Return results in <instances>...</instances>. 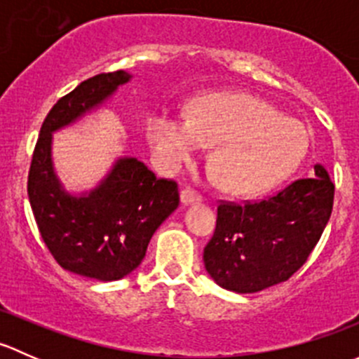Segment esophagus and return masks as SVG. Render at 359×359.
<instances>
[{
  "label": "esophagus",
  "mask_w": 359,
  "mask_h": 359,
  "mask_svg": "<svg viewBox=\"0 0 359 359\" xmlns=\"http://www.w3.org/2000/svg\"><path fill=\"white\" fill-rule=\"evenodd\" d=\"M201 196L198 193H194L193 189H182L180 191V203L184 206L187 205H193V203H200Z\"/></svg>",
  "instance_id": "obj_1"
}]
</instances>
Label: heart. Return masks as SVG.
<instances>
[{
	"instance_id": "heart-1",
	"label": "heart",
	"mask_w": 359,
	"mask_h": 359,
	"mask_svg": "<svg viewBox=\"0 0 359 359\" xmlns=\"http://www.w3.org/2000/svg\"><path fill=\"white\" fill-rule=\"evenodd\" d=\"M146 135L154 159L175 172L205 149L224 191L255 196L287 179L309 149V133L297 119L281 116L262 99L241 92L196 97L189 118L158 107L147 118Z\"/></svg>"
}]
</instances>
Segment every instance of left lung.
<instances>
[{"instance_id":"1","label":"left lung","mask_w":359,"mask_h":359,"mask_svg":"<svg viewBox=\"0 0 359 359\" xmlns=\"http://www.w3.org/2000/svg\"><path fill=\"white\" fill-rule=\"evenodd\" d=\"M335 186L327 168L292 182L267 200L217 210L213 238L203 252L206 273L219 287L255 293L283 283L302 267L330 220Z\"/></svg>"}]
</instances>
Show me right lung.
Wrapping results in <instances>:
<instances>
[{
    "label": "right lung",
    "mask_w": 359,
    "mask_h": 359,
    "mask_svg": "<svg viewBox=\"0 0 359 359\" xmlns=\"http://www.w3.org/2000/svg\"><path fill=\"white\" fill-rule=\"evenodd\" d=\"M132 78L97 74L62 97L43 121L29 170V203L53 259L99 281L121 280L140 266L153 234L179 206V189L137 158L119 156L97 186L72 193L55 172L53 133L106 107Z\"/></svg>",
    "instance_id": "add662e5"
}]
</instances>
